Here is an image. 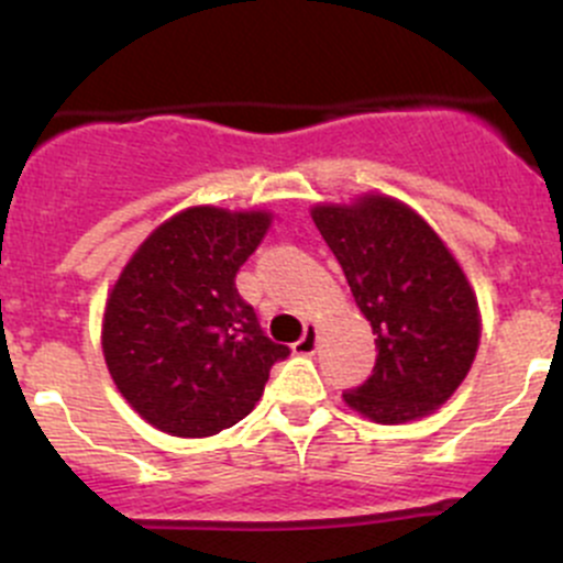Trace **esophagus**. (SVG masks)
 Segmentation results:
<instances>
[{
    "mask_svg": "<svg viewBox=\"0 0 563 563\" xmlns=\"http://www.w3.org/2000/svg\"><path fill=\"white\" fill-rule=\"evenodd\" d=\"M316 345H318V329H316V323H308L302 332V338L294 343V351H297V354L310 356V354H316Z\"/></svg>",
    "mask_w": 563,
    "mask_h": 563,
    "instance_id": "obj_1",
    "label": "esophagus"
}]
</instances>
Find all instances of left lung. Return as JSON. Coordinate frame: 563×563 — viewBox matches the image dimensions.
<instances>
[{"label":"left lung","mask_w":563,"mask_h":563,"mask_svg":"<svg viewBox=\"0 0 563 563\" xmlns=\"http://www.w3.org/2000/svg\"><path fill=\"white\" fill-rule=\"evenodd\" d=\"M313 220L376 334V367L343 391L345 402L382 424L435 411L479 345L476 297L457 261L413 209L387 196L316 207Z\"/></svg>","instance_id":"1"}]
</instances>
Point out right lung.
Instances as JSON below:
<instances>
[{"label":"right lung","instance_id":"1","mask_svg":"<svg viewBox=\"0 0 563 563\" xmlns=\"http://www.w3.org/2000/svg\"><path fill=\"white\" fill-rule=\"evenodd\" d=\"M269 229L266 212L192 207L163 223L119 275L103 354L124 400L157 430L201 439L253 411L275 362L236 272Z\"/></svg>","mask_w":563,"mask_h":563}]
</instances>
